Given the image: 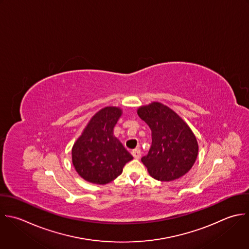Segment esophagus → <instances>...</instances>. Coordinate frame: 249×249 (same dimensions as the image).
<instances>
[{"mask_svg":"<svg viewBox=\"0 0 249 249\" xmlns=\"http://www.w3.org/2000/svg\"><path fill=\"white\" fill-rule=\"evenodd\" d=\"M132 155H133V157H134L135 159H140V158H141V155H142V152H141V150H140L139 148H137V149H134V150L132 151Z\"/></svg>","mask_w":249,"mask_h":249,"instance_id":"34e87169","label":"esophagus"}]
</instances>
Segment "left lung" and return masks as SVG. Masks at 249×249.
Listing matches in <instances>:
<instances>
[{
    "label": "left lung",
    "instance_id": "1",
    "mask_svg": "<svg viewBox=\"0 0 249 249\" xmlns=\"http://www.w3.org/2000/svg\"><path fill=\"white\" fill-rule=\"evenodd\" d=\"M138 115L151 129L152 143L142 162L160 181L184 176L193 167L199 151L197 139L184 120L169 107L153 102L138 108Z\"/></svg>",
    "mask_w": 249,
    "mask_h": 249
}]
</instances>
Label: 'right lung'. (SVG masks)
Returning a JSON list of instances; mask_svg holds the SVG:
<instances>
[{"mask_svg":"<svg viewBox=\"0 0 249 249\" xmlns=\"http://www.w3.org/2000/svg\"><path fill=\"white\" fill-rule=\"evenodd\" d=\"M122 114L116 107H106L88 122L71 149V161L86 181L107 184L121 175L133 156L114 137L113 128Z\"/></svg>","mask_w":249,"mask_h":249,"instance_id":"1","label":"right lung"}]
</instances>
